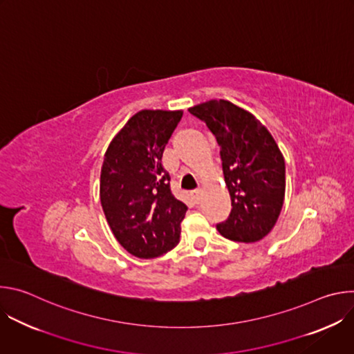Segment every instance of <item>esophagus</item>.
Wrapping results in <instances>:
<instances>
[{
	"label": "esophagus",
	"instance_id": "esophagus-1",
	"mask_svg": "<svg viewBox=\"0 0 354 354\" xmlns=\"http://www.w3.org/2000/svg\"><path fill=\"white\" fill-rule=\"evenodd\" d=\"M201 196H203V189H194L193 192H192V197H193V200L196 201V203H198V201L201 200Z\"/></svg>",
	"mask_w": 354,
	"mask_h": 354
}]
</instances>
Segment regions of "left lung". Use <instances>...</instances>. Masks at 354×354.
I'll list each match as a JSON object with an SVG mask.
<instances>
[{"instance_id":"8db88e82","label":"left lung","mask_w":354,"mask_h":354,"mask_svg":"<svg viewBox=\"0 0 354 354\" xmlns=\"http://www.w3.org/2000/svg\"><path fill=\"white\" fill-rule=\"evenodd\" d=\"M189 112L214 134L232 210L217 224L235 242H257L274 227L284 201L286 165L268 129L252 113L224 99L196 105Z\"/></svg>"}]
</instances>
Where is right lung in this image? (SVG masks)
<instances>
[{
	"label": "right lung",
	"mask_w": 354,
	"mask_h": 354,
	"mask_svg": "<svg viewBox=\"0 0 354 354\" xmlns=\"http://www.w3.org/2000/svg\"><path fill=\"white\" fill-rule=\"evenodd\" d=\"M182 111H141L109 144L100 171V203L108 224L129 254L158 258L175 248L187 206L171 192L162 167L168 140Z\"/></svg>",
	"instance_id": "right-lung-1"
}]
</instances>
